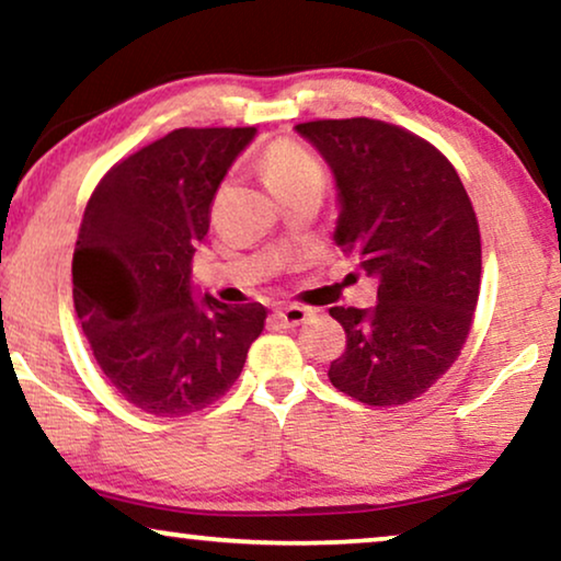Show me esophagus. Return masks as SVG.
I'll use <instances>...</instances> for the list:
<instances>
[{
	"label": "esophagus",
	"instance_id": "1",
	"mask_svg": "<svg viewBox=\"0 0 561 561\" xmlns=\"http://www.w3.org/2000/svg\"><path fill=\"white\" fill-rule=\"evenodd\" d=\"M277 318L284 328H297V325H302L307 318H310V310H307V307H299V305H284L277 310Z\"/></svg>",
	"mask_w": 561,
	"mask_h": 561
}]
</instances>
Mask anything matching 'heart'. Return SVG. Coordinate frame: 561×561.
<instances>
[{
    "instance_id": "heart-1",
    "label": "heart",
    "mask_w": 561,
    "mask_h": 561,
    "mask_svg": "<svg viewBox=\"0 0 561 561\" xmlns=\"http://www.w3.org/2000/svg\"><path fill=\"white\" fill-rule=\"evenodd\" d=\"M262 175L277 198L291 191L325 183V170H322L318 157L307 147L289 139H279L266 147V152L262 154Z\"/></svg>"
}]
</instances>
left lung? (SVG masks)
Masks as SVG:
<instances>
[{"label":"left lung","instance_id":"8db88e82","mask_svg":"<svg viewBox=\"0 0 561 561\" xmlns=\"http://www.w3.org/2000/svg\"><path fill=\"white\" fill-rule=\"evenodd\" d=\"M335 175L333 239L378 282L376 305L330 307L345 353L330 381L368 407L407 404L460 356L480 291V231L447 157L401 126L297 124Z\"/></svg>","mask_w":561,"mask_h":561}]
</instances>
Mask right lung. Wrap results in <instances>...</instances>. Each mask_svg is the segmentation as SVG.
Wrapping results in <instances>:
<instances>
[{"instance_id": "add662e5", "label": "right lung", "mask_w": 561, "mask_h": 561, "mask_svg": "<svg viewBox=\"0 0 561 561\" xmlns=\"http://www.w3.org/2000/svg\"><path fill=\"white\" fill-rule=\"evenodd\" d=\"M256 129H175L106 172L85 205L73 305L93 358L129 404L185 416L241 376L266 307L198 297L191 262L210 203Z\"/></svg>"}]
</instances>
